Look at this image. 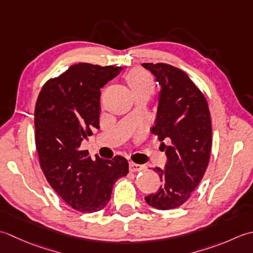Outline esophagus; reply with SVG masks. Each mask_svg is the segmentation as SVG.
<instances>
[{
  "label": "esophagus",
  "instance_id": "34e87169",
  "mask_svg": "<svg viewBox=\"0 0 253 253\" xmlns=\"http://www.w3.org/2000/svg\"><path fill=\"white\" fill-rule=\"evenodd\" d=\"M144 168H145V166H144V165H140V164L130 163V165H128V169H130V171H132V172L140 171V170H143Z\"/></svg>",
  "mask_w": 253,
  "mask_h": 253
}]
</instances>
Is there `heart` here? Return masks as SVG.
<instances>
[{
    "label": "heart",
    "mask_w": 253,
    "mask_h": 253,
    "mask_svg": "<svg viewBox=\"0 0 253 253\" xmlns=\"http://www.w3.org/2000/svg\"><path fill=\"white\" fill-rule=\"evenodd\" d=\"M126 82L133 94H136V92H149V94H152L154 90L152 76L146 71L141 69L132 70L126 75Z\"/></svg>",
    "instance_id": "b5f03b06"
}]
</instances>
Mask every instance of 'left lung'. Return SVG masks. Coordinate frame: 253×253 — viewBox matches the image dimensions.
<instances>
[{"instance_id":"left-lung-1","label":"left lung","mask_w":253,"mask_h":253,"mask_svg":"<svg viewBox=\"0 0 253 253\" xmlns=\"http://www.w3.org/2000/svg\"><path fill=\"white\" fill-rule=\"evenodd\" d=\"M161 86L155 126L166 152L165 168H154L162 185L145 201L157 210H171L187 202L202 180L212 147V122L208 101L183 71L165 63H143ZM167 141V144L163 143Z\"/></svg>"}]
</instances>
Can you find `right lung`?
<instances>
[{"instance_id":"right-lung-1","label":"right lung","mask_w":253,"mask_h":253,"mask_svg":"<svg viewBox=\"0 0 253 253\" xmlns=\"http://www.w3.org/2000/svg\"><path fill=\"white\" fill-rule=\"evenodd\" d=\"M122 66L77 63L49 80L36 102L35 130L40 166L54 191L71 208L97 212L110 201L113 184L128 172L127 161L82 151L92 128H99L100 88Z\"/></svg>"}]
</instances>
